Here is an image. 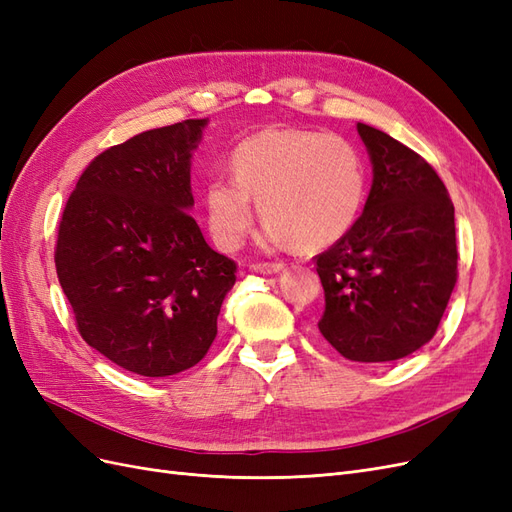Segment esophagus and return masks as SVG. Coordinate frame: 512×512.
Segmentation results:
<instances>
[{
    "label": "esophagus",
    "mask_w": 512,
    "mask_h": 512,
    "mask_svg": "<svg viewBox=\"0 0 512 512\" xmlns=\"http://www.w3.org/2000/svg\"><path fill=\"white\" fill-rule=\"evenodd\" d=\"M284 267H286L284 262H258V265H254V271L262 275H273V273L284 271Z\"/></svg>",
    "instance_id": "34e87169"
}]
</instances>
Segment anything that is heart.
<instances>
[{"instance_id":"b5f03b06","label":"heart","mask_w":512,"mask_h":512,"mask_svg":"<svg viewBox=\"0 0 512 512\" xmlns=\"http://www.w3.org/2000/svg\"><path fill=\"white\" fill-rule=\"evenodd\" d=\"M232 177L205 183L213 239L239 247L254 222V200L267 220L269 245L320 250L342 239L359 220L367 196V164L350 138L316 130H262L230 156Z\"/></svg>"}]
</instances>
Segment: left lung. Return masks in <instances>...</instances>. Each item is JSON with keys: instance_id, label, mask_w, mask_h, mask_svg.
<instances>
[{"instance_id": "obj_1", "label": "left lung", "mask_w": 512, "mask_h": 512, "mask_svg": "<svg viewBox=\"0 0 512 512\" xmlns=\"http://www.w3.org/2000/svg\"><path fill=\"white\" fill-rule=\"evenodd\" d=\"M374 164L359 220L318 254V329L350 361L386 363L436 335L457 282L455 207L433 166L382 130L356 123Z\"/></svg>"}]
</instances>
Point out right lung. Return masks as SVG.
<instances>
[{
	"mask_svg": "<svg viewBox=\"0 0 512 512\" xmlns=\"http://www.w3.org/2000/svg\"><path fill=\"white\" fill-rule=\"evenodd\" d=\"M205 123L185 119L102 151L61 213L55 267L76 329L138 376H173L203 359L237 282V262L211 250L188 211Z\"/></svg>",
	"mask_w": 512,
	"mask_h": 512,
	"instance_id": "right-lung-1",
	"label": "right lung"
}]
</instances>
